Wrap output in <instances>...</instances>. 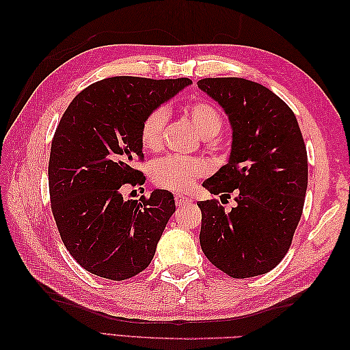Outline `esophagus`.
Returning a JSON list of instances; mask_svg holds the SVG:
<instances>
[{
  "label": "esophagus",
  "mask_w": 350,
  "mask_h": 350,
  "mask_svg": "<svg viewBox=\"0 0 350 350\" xmlns=\"http://www.w3.org/2000/svg\"><path fill=\"white\" fill-rule=\"evenodd\" d=\"M174 200H176V204L179 206V207H182V206H187V204H189L192 200L189 198V197H185V196H180V194H176L174 196Z\"/></svg>",
  "instance_id": "1"
}]
</instances>
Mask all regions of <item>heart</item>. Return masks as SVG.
<instances>
[{"mask_svg":"<svg viewBox=\"0 0 350 350\" xmlns=\"http://www.w3.org/2000/svg\"><path fill=\"white\" fill-rule=\"evenodd\" d=\"M183 114L187 116L197 132L204 138L215 137L221 131L222 117L218 108L209 100H192L185 103ZM167 111L156 108L150 111L141 123L139 139L147 152H159L163 144V131L167 126ZM209 165L200 158H180V156H165L156 161L152 167V180L156 187L174 191H189L200 177H203Z\"/></svg>","mask_w":350,"mask_h":350,"instance_id":"heart-1","label":"heart"}]
</instances>
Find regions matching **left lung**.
Here are the masks:
<instances>
[{"mask_svg": "<svg viewBox=\"0 0 350 350\" xmlns=\"http://www.w3.org/2000/svg\"><path fill=\"white\" fill-rule=\"evenodd\" d=\"M198 87L217 100L232 124L228 162L203 187L222 198L198 202L200 245L232 278L269 272L292 245L308 183L307 148L293 111L262 84L243 78H204Z\"/></svg>", "mask_w": 350, "mask_h": 350, "instance_id": "1", "label": "left lung"}]
</instances>
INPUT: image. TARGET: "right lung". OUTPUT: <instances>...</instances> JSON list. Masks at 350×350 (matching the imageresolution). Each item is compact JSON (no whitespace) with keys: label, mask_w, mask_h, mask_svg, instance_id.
Masks as SVG:
<instances>
[{"label":"right lung","mask_w":350,"mask_h":350,"mask_svg":"<svg viewBox=\"0 0 350 350\" xmlns=\"http://www.w3.org/2000/svg\"><path fill=\"white\" fill-rule=\"evenodd\" d=\"M191 83L107 78L84 88L64 111L51 146V209L64 247L85 271L122 281L150 265L176 211L174 197L154 189L139 202H124L120 189L146 180L133 168L144 158V117Z\"/></svg>","instance_id":"add662e5"}]
</instances>
